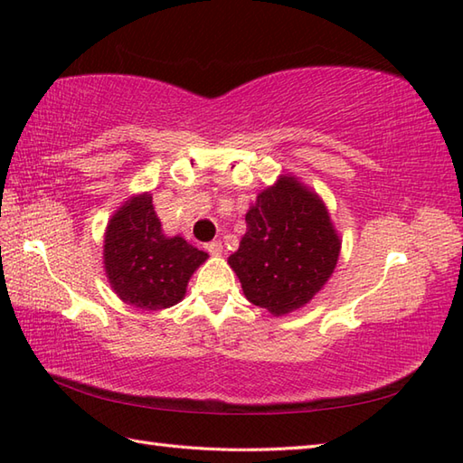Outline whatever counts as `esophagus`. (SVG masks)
Instances as JSON below:
<instances>
[{"label": "esophagus", "mask_w": 463, "mask_h": 463, "mask_svg": "<svg viewBox=\"0 0 463 463\" xmlns=\"http://www.w3.org/2000/svg\"><path fill=\"white\" fill-rule=\"evenodd\" d=\"M204 250L213 254V257H219V254H222V242L221 241H213V242H206L204 244Z\"/></svg>", "instance_id": "34e87169"}]
</instances>
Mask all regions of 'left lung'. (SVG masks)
Wrapping results in <instances>:
<instances>
[{
    "mask_svg": "<svg viewBox=\"0 0 463 463\" xmlns=\"http://www.w3.org/2000/svg\"><path fill=\"white\" fill-rule=\"evenodd\" d=\"M244 221L247 232L229 257L244 297L274 317L302 308L332 277L342 244L320 196L280 175Z\"/></svg>",
    "mask_w": 463,
    "mask_h": 463,
    "instance_id": "left-lung-1",
    "label": "left lung"
}]
</instances>
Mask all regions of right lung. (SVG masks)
Returning a JSON list of instances; mask_svg holds the SVG:
<instances>
[{"label":"right lung","instance_id":"obj_1","mask_svg":"<svg viewBox=\"0 0 463 463\" xmlns=\"http://www.w3.org/2000/svg\"><path fill=\"white\" fill-rule=\"evenodd\" d=\"M209 259L183 237H165L149 193L135 194L105 231L103 264L111 288L125 304L163 310L184 298L193 272Z\"/></svg>","mask_w":463,"mask_h":463}]
</instances>
